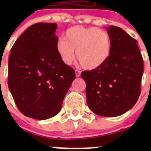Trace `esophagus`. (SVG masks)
<instances>
[{"label": "esophagus", "instance_id": "1", "mask_svg": "<svg viewBox=\"0 0 151 151\" xmlns=\"http://www.w3.org/2000/svg\"><path fill=\"white\" fill-rule=\"evenodd\" d=\"M75 73H76V76L78 78V77H80V76H81V72L78 71V70H76L75 71Z\"/></svg>", "mask_w": 151, "mask_h": 151}]
</instances>
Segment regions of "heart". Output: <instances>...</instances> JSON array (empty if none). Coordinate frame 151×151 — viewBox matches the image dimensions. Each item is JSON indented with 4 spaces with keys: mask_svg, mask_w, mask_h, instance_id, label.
Returning <instances> with one entry per match:
<instances>
[{
    "mask_svg": "<svg viewBox=\"0 0 151 151\" xmlns=\"http://www.w3.org/2000/svg\"><path fill=\"white\" fill-rule=\"evenodd\" d=\"M56 50L66 65L76 58L82 67L95 69L101 66L110 57L112 50L110 36L97 27L73 26L66 30L65 38H60Z\"/></svg>",
    "mask_w": 151,
    "mask_h": 151,
    "instance_id": "obj_1",
    "label": "heart"
}]
</instances>
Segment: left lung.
Segmentation results:
<instances>
[{"label":"left lung","instance_id":"obj_1","mask_svg":"<svg viewBox=\"0 0 151 151\" xmlns=\"http://www.w3.org/2000/svg\"><path fill=\"white\" fill-rule=\"evenodd\" d=\"M112 41L109 59L97 69L82 73L88 107L97 115L115 117L129 111L138 101L144 73L138 41L123 29L106 27Z\"/></svg>","mask_w":151,"mask_h":151}]
</instances>
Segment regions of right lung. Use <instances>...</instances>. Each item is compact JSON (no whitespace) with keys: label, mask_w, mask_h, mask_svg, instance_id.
Instances as JSON below:
<instances>
[{"label":"right lung","mask_w":151,"mask_h":151,"mask_svg":"<svg viewBox=\"0 0 151 151\" xmlns=\"http://www.w3.org/2000/svg\"><path fill=\"white\" fill-rule=\"evenodd\" d=\"M56 23L29 26L16 41L8 61V87L19 111L44 120L59 113L76 78L56 50Z\"/></svg>","instance_id":"1"}]
</instances>
